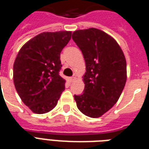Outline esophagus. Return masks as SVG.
I'll use <instances>...</instances> for the list:
<instances>
[{"label": "esophagus", "mask_w": 149, "mask_h": 149, "mask_svg": "<svg viewBox=\"0 0 149 149\" xmlns=\"http://www.w3.org/2000/svg\"><path fill=\"white\" fill-rule=\"evenodd\" d=\"M76 79H77V77H76L75 76H73V77H71L69 78V81H70V82H72V81H74Z\"/></svg>", "instance_id": "1"}]
</instances>
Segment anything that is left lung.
<instances>
[{"instance_id":"left-lung-1","label":"left lung","mask_w":149,"mask_h":149,"mask_svg":"<svg viewBox=\"0 0 149 149\" xmlns=\"http://www.w3.org/2000/svg\"><path fill=\"white\" fill-rule=\"evenodd\" d=\"M72 38L84 56V93L74 95L78 109L96 118L115 104L125 88L127 65L124 52L111 36L95 28L77 30Z\"/></svg>"}]
</instances>
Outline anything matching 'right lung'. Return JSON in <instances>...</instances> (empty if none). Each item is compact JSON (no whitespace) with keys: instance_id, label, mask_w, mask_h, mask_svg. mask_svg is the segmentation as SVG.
Returning <instances> with one entry per match:
<instances>
[{"instance_id":"add662e5","label":"right lung","mask_w":149,"mask_h":149,"mask_svg":"<svg viewBox=\"0 0 149 149\" xmlns=\"http://www.w3.org/2000/svg\"><path fill=\"white\" fill-rule=\"evenodd\" d=\"M72 32H47L34 37L20 49L13 65V82L24 104L37 114L53 109L65 81L59 75L60 55Z\"/></svg>"}]
</instances>
